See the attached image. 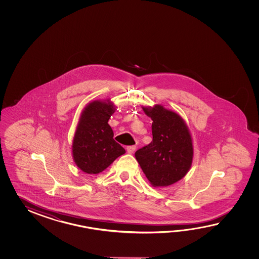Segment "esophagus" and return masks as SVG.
<instances>
[{"mask_svg": "<svg viewBox=\"0 0 259 259\" xmlns=\"http://www.w3.org/2000/svg\"><path fill=\"white\" fill-rule=\"evenodd\" d=\"M136 150V145H131V146H127V151L128 154H132L134 153V151Z\"/></svg>", "mask_w": 259, "mask_h": 259, "instance_id": "1", "label": "esophagus"}]
</instances>
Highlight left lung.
<instances>
[{
    "label": "left lung",
    "mask_w": 259,
    "mask_h": 259,
    "mask_svg": "<svg viewBox=\"0 0 259 259\" xmlns=\"http://www.w3.org/2000/svg\"><path fill=\"white\" fill-rule=\"evenodd\" d=\"M143 109L153 120V141L136 151L135 157L153 186H168L182 180L191 167L192 138L176 113L160 105Z\"/></svg>",
    "instance_id": "left-lung-1"
}]
</instances>
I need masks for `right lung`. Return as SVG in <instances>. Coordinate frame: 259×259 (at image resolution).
<instances>
[{"label":"right lung","instance_id":"add662e5","mask_svg":"<svg viewBox=\"0 0 259 259\" xmlns=\"http://www.w3.org/2000/svg\"><path fill=\"white\" fill-rule=\"evenodd\" d=\"M111 103L94 101L83 111L73 140V157L81 170L97 174L123 154L125 149L114 140L108 120L115 112Z\"/></svg>","mask_w":259,"mask_h":259}]
</instances>
